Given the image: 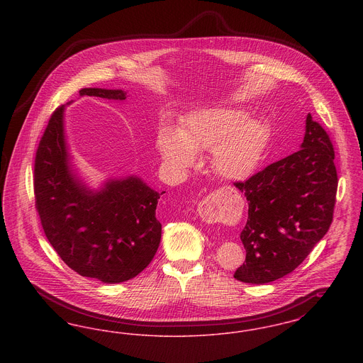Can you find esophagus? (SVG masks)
I'll list each match as a JSON object with an SVG mask.
<instances>
[{"instance_id": "34e87169", "label": "esophagus", "mask_w": 363, "mask_h": 363, "mask_svg": "<svg viewBox=\"0 0 363 363\" xmlns=\"http://www.w3.org/2000/svg\"><path fill=\"white\" fill-rule=\"evenodd\" d=\"M225 203V190H215L211 194H208L207 197L199 203V215L200 218L207 222V223H213L218 220L219 215L222 213Z\"/></svg>"}]
</instances>
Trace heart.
I'll return each instance as SVG.
<instances>
[{"mask_svg": "<svg viewBox=\"0 0 363 363\" xmlns=\"http://www.w3.org/2000/svg\"><path fill=\"white\" fill-rule=\"evenodd\" d=\"M267 123L247 118L243 110L215 107L189 114L178 132L163 128L157 135V151L163 164L174 173L191 167L196 155L212 151L215 172L240 181L255 172L267 147Z\"/></svg>", "mask_w": 363, "mask_h": 363, "instance_id": "1", "label": "heart"}]
</instances>
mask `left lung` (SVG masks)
I'll return each mask as SVG.
<instances>
[{
	"instance_id": "1",
	"label": "left lung",
	"mask_w": 363,
	"mask_h": 363,
	"mask_svg": "<svg viewBox=\"0 0 363 363\" xmlns=\"http://www.w3.org/2000/svg\"><path fill=\"white\" fill-rule=\"evenodd\" d=\"M335 151L325 129L306 117L301 150L271 163L245 182L246 259L234 277L264 284L286 277L311 255L333 219L337 191Z\"/></svg>"
}]
</instances>
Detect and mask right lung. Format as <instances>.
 Wrapping results in <instances>:
<instances>
[{
    "label": "right lung",
    "mask_w": 363,
    "mask_h": 363,
    "mask_svg": "<svg viewBox=\"0 0 363 363\" xmlns=\"http://www.w3.org/2000/svg\"><path fill=\"white\" fill-rule=\"evenodd\" d=\"M80 95L125 101L122 89L83 88ZM64 108L57 107L39 141L34 166L35 207L57 255L79 275L104 283L138 277L162 237L156 206L162 193L138 177L88 189L69 167Z\"/></svg>",
    "instance_id": "right-lung-1"
}]
</instances>
